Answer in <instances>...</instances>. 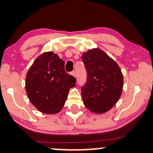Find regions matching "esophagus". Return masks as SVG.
<instances>
[{
    "label": "esophagus",
    "mask_w": 153,
    "mask_h": 153,
    "mask_svg": "<svg viewBox=\"0 0 153 153\" xmlns=\"http://www.w3.org/2000/svg\"><path fill=\"white\" fill-rule=\"evenodd\" d=\"M71 75H73V77H75V78L76 77V73H75V71H72V72L71 73Z\"/></svg>",
    "instance_id": "34e87169"
}]
</instances>
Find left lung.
<instances>
[{
	"instance_id": "1",
	"label": "left lung",
	"mask_w": 153,
	"mask_h": 153,
	"mask_svg": "<svg viewBox=\"0 0 153 153\" xmlns=\"http://www.w3.org/2000/svg\"><path fill=\"white\" fill-rule=\"evenodd\" d=\"M82 59L88 73L87 82L81 88L84 105L93 113H105L122 93V72L117 62L98 48L83 53Z\"/></svg>"
}]
</instances>
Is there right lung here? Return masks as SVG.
<instances>
[{"mask_svg":"<svg viewBox=\"0 0 153 153\" xmlns=\"http://www.w3.org/2000/svg\"><path fill=\"white\" fill-rule=\"evenodd\" d=\"M65 63L52 51L44 52L35 59L26 75L25 90L35 108L42 113L60 112L75 78L65 71Z\"/></svg>","mask_w":153,"mask_h":153,"instance_id":"1","label":"right lung"}]
</instances>
